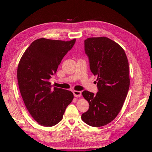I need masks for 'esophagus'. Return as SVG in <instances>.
Instances as JSON below:
<instances>
[{
  "mask_svg": "<svg viewBox=\"0 0 152 152\" xmlns=\"http://www.w3.org/2000/svg\"><path fill=\"white\" fill-rule=\"evenodd\" d=\"M73 94L75 97H80L81 96V92L80 91H74Z\"/></svg>",
  "mask_w": 152,
  "mask_h": 152,
  "instance_id": "esophagus-1",
  "label": "esophagus"
}]
</instances>
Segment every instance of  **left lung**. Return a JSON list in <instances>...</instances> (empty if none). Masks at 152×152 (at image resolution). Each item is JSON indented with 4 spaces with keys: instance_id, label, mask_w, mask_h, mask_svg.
<instances>
[{
    "instance_id": "left-lung-1",
    "label": "left lung",
    "mask_w": 152,
    "mask_h": 152,
    "mask_svg": "<svg viewBox=\"0 0 152 152\" xmlns=\"http://www.w3.org/2000/svg\"><path fill=\"white\" fill-rule=\"evenodd\" d=\"M91 72L98 76L96 95L82 92L89 103L81 119L88 125L100 127L112 121L123 107L130 87L129 65L124 49L107 37L88 38L84 41Z\"/></svg>"
}]
</instances>
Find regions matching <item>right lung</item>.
<instances>
[{"label": "right lung", "instance_id": "add662e5", "mask_svg": "<svg viewBox=\"0 0 152 152\" xmlns=\"http://www.w3.org/2000/svg\"><path fill=\"white\" fill-rule=\"evenodd\" d=\"M76 39L70 41L39 38L33 42L19 61L17 80L26 107L42 126H53L63 118L73 93L52 88L49 81Z\"/></svg>", "mask_w": 152, "mask_h": 152}]
</instances>
